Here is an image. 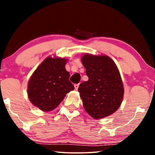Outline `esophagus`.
<instances>
[{"label": "esophagus", "instance_id": "34e87169", "mask_svg": "<svg viewBox=\"0 0 155 155\" xmlns=\"http://www.w3.org/2000/svg\"><path fill=\"white\" fill-rule=\"evenodd\" d=\"M79 87V84H74V87H75V90H78Z\"/></svg>", "mask_w": 155, "mask_h": 155}]
</instances>
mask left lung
<instances>
[{"instance_id": "1", "label": "left lung", "mask_w": 155, "mask_h": 155, "mask_svg": "<svg viewBox=\"0 0 155 155\" xmlns=\"http://www.w3.org/2000/svg\"><path fill=\"white\" fill-rule=\"evenodd\" d=\"M81 63L89 78L78 89L85 111L95 120L112 114L120 106L124 95L116 64L106 55L90 54L84 55Z\"/></svg>"}]
</instances>
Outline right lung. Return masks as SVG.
Listing matches in <instances>:
<instances>
[{"instance_id":"1","label":"right lung","mask_w":155,"mask_h":155,"mask_svg":"<svg viewBox=\"0 0 155 155\" xmlns=\"http://www.w3.org/2000/svg\"><path fill=\"white\" fill-rule=\"evenodd\" d=\"M67 59L48 57L33 72L28 81L29 100L44 111L54 110L66 95L74 90L65 69Z\"/></svg>"}]
</instances>
